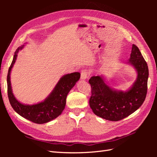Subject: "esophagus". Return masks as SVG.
<instances>
[{
	"instance_id": "obj_1",
	"label": "esophagus",
	"mask_w": 157,
	"mask_h": 157,
	"mask_svg": "<svg viewBox=\"0 0 157 157\" xmlns=\"http://www.w3.org/2000/svg\"><path fill=\"white\" fill-rule=\"evenodd\" d=\"M88 76V73L87 70H82L81 71V77H80V79L81 80H86Z\"/></svg>"
}]
</instances>
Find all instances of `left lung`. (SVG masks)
I'll list each match as a JSON object with an SVG mask.
<instances>
[{"label": "left lung", "mask_w": 157, "mask_h": 157, "mask_svg": "<svg viewBox=\"0 0 157 157\" xmlns=\"http://www.w3.org/2000/svg\"><path fill=\"white\" fill-rule=\"evenodd\" d=\"M128 63L134 67L137 75L136 81L126 92L109 86L103 75L93 76L89 80L92 88L89 103L95 115L107 121H118L131 115L143 104L147 92L149 69L135 44H132Z\"/></svg>", "instance_id": "1"}]
</instances>
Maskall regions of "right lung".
Listing matches in <instances>:
<instances>
[{"label": "right lung", "mask_w": 157, "mask_h": 157, "mask_svg": "<svg viewBox=\"0 0 157 157\" xmlns=\"http://www.w3.org/2000/svg\"><path fill=\"white\" fill-rule=\"evenodd\" d=\"M24 47H18L13 55L12 62L7 75L8 96L10 105L17 114L36 124H44L55 119L63 112L66 105V98L70 90L79 80L80 74L75 72L61 77L54 90L43 101L33 105H25L20 103L14 96L10 82V73L16 62L18 52Z\"/></svg>", "instance_id": "add662e5"}]
</instances>
